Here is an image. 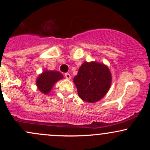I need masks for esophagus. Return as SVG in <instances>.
Masks as SVG:
<instances>
[{
	"label": "esophagus",
	"instance_id": "34e87169",
	"mask_svg": "<svg viewBox=\"0 0 150 150\" xmlns=\"http://www.w3.org/2000/svg\"><path fill=\"white\" fill-rule=\"evenodd\" d=\"M65 78L68 79V80H70V75L68 73H65Z\"/></svg>",
	"mask_w": 150,
	"mask_h": 150
}]
</instances>
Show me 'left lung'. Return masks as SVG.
<instances>
[{
    "mask_svg": "<svg viewBox=\"0 0 150 150\" xmlns=\"http://www.w3.org/2000/svg\"><path fill=\"white\" fill-rule=\"evenodd\" d=\"M73 81L80 99L87 102H96L104 97L111 87V72L104 64L85 62Z\"/></svg>",
    "mask_w": 150,
    "mask_h": 150,
    "instance_id": "8db88e82",
    "label": "left lung"
}]
</instances>
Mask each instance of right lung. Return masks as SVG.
<instances>
[{
  "mask_svg": "<svg viewBox=\"0 0 150 150\" xmlns=\"http://www.w3.org/2000/svg\"><path fill=\"white\" fill-rule=\"evenodd\" d=\"M63 77V75L59 72L45 70L38 77L37 80L38 89L44 94H48L51 90L53 85Z\"/></svg>",
  "mask_w": 150,
  "mask_h": 150,
  "instance_id": "add662e5",
  "label": "right lung"
}]
</instances>
